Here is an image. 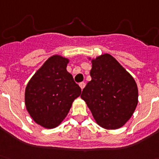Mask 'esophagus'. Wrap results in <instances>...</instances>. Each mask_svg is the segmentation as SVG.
<instances>
[{
  "label": "esophagus",
  "instance_id": "1",
  "mask_svg": "<svg viewBox=\"0 0 159 159\" xmlns=\"http://www.w3.org/2000/svg\"><path fill=\"white\" fill-rule=\"evenodd\" d=\"M79 86L81 87V89H83L85 86V82H81V83H79Z\"/></svg>",
  "mask_w": 159,
  "mask_h": 159
}]
</instances>
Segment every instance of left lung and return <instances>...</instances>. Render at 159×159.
Masks as SVG:
<instances>
[{
    "label": "left lung",
    "instance_id": "1",
    "mask_svg": "<svg viewBox=\"0 0 159 159\" xmlns=\"http://www.w3.org/2000/svg\"><path fill=\"white\" fill-rule=\"evenodd\" d=\"M91 62L92 79L83 89L81 98L101 127L118 129L127 122L136 109L137 84L109 53L97 57Z\"/></svg>",
    "mask_w": 159,
    "mask_h": 159
}]
</instances>
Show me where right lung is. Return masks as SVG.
I'll return each mask as SVG.
<instances>
[{
  "label": "right lung",
  "instance_id": "1",
  "mask_svg": "<svg viewBox=\"0 0 159 159\" xmlns=\"http://www.w3.org/2000/svg\"><path fill=\"white\" fill-rule=\"evenodd\" d=\"M70 60L53 55L42 65L27 84L26 110L36 123L47 129L60 125L81 89L66 70Z\"/></svg>",
  "mask_w": 159,
  "mask_h": 159
}]
</instances>
